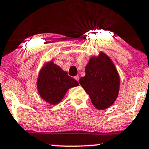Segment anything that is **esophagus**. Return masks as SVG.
I'll list each match as a JSON object with an SVG mask.
<instances>
[{
    "mask_svg": "<svg viewBox=\"0 0 149 149\" xmlns=\"http://www.w3.org/2000/svg\"><path fill=\"white\" fill-rule=\"evenodd\" d=\"M74 78H75V80H76V81L78 82V81H79V76H76L74 77Z\"/></svg>",
    "mask_w": 149,
    "mask_h": 149,
    "instance_id": "1",
    "label": "esophagus"
}]
</instances>
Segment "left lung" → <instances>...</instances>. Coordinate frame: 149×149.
<instances>
[{"label":"left lung","instance_id":"obj_1","mask_svg":"<svg viewBox=\"0 0 149 149\" xmlns=\"http://www.w3.org/2000/svg\"><path fill=\"white\" fill-rule=\"evenodd\" d=\"M85 71L86 76L80 78L79 83L93 105L99 109L112 105L118 95L120 81L110 58L101 52L98 57L90 59Z\"/></svg>","mask_w":149,"mask_h":149}]
</instances>
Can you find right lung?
Wrapping results in <instances>:
<instances>
[{
	"mask_svg": "<svg viewBox=\"0 0 149 149\" xmlns=\"http://www.w3.org/2000/svg\"><path fill=\"white\" fill-rule=\"evenodd\" d=\"M78 85L77 81L52 62L47 63L41 71L37 81L40 96L52 104L58 103L70 88Z\"/></svg>",
	"mask_w": 149,
	"mask_h": 149,
	"instance_id": "right-lung-1",
	"label": "right lung"
}]
</instances>
